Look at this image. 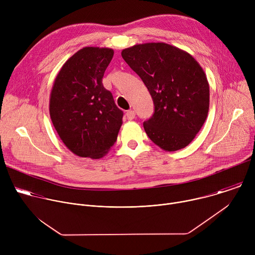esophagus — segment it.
Here are the masks:
<instances>
[{
	"instance_id": "1",
	"label": "esophagus",
	"mask_w": 255,
	"mask_h": 255,
	"mask_svg": "<svg viewBox=\"0 0 255 255\" xmlns=\"http://www.w3.org/2000/svg\"><path fill=\"white\" fill-rule=\"evenodd\" d=\"M126 117L128 120H133L135 118V112L133 110H129L126 113Z\"/></svg>"
}]
</instances>
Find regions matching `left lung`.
Returning <instances> with one entry per match:
<instances>
[{
  "label": "left lung",
  "instance_id": "8db88e82",
  "mask_svg": "<svg viewBox=\"0 0 255 255\" xmlns=\"http://www.w3.org/2000/svg\"><path fill=\"white\" fill-rule=\"evenodd\" d=\"M121 54L153 100L154 114L143 123L147 136L165 151L188 146L209 112L210 88L202 66L187 51L164 42L136 44Z\"/></svg>",
  "mask_w": 255,
  "mask_h": 255
}]
</instances>
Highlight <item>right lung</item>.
<instances>
[{
    "instance_id": "add662e5",
    "label": "right lung",
    "mask_w": 255,
    "mask_h": 255,
    "mask_svg": "<svg viewBox=\"0 0 255 255\" xmlns=\"http://www.w3.org/2000/svg\"><path fill=\"white\" fill-rule=\"evenodd\" d=\"M113 55L112 48L84 47L65 61L52 86V124L65 146L80 157L105 156L123 123V112L102 83Z\"/></svg>"
}]
</instances>
